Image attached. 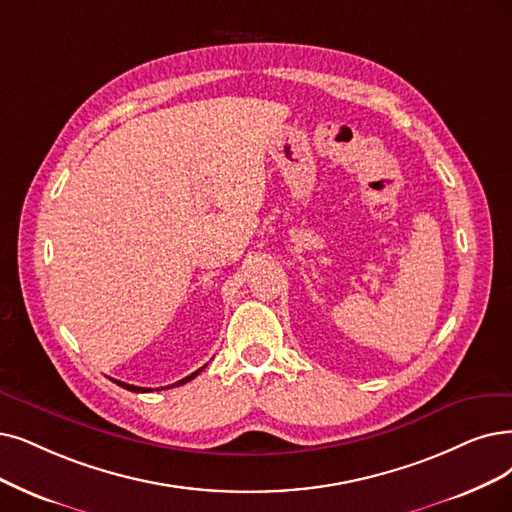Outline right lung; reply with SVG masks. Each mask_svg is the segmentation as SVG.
<instances>
[{
  "mask_svg": "<svg viewBox=\"0 0 512 512\" xmlns=\"http://www.w3.org/2000/svg\"><path fill=\"white\" fill-rule=\"evenodd\" d=\"M203 367H206V365H203ZM203 367H201V370H203ZM201 370H197V372H193L191 376H187V378H182V380H178L176 384H172V386H180V384H185V382H189V380H193ZM119 386H124L126 388V391H132V393H149L151 391V388H142V386H134V384H126V382H119V380H115ZM172 386H166V388H172ZM163 388V386H161Z\"/></svg>",
  "mask_w": 512,
  "mask_h": 512,
  "instance_id": "obj_1",
  "label": "right lung"
}]
</instances>
